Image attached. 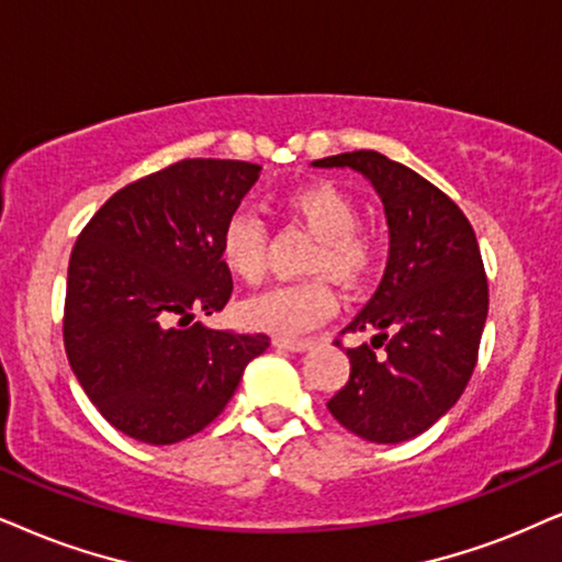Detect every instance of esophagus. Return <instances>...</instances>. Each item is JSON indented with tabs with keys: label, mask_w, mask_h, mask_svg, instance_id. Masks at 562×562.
I'll return each mask as SVG.
<instances>
[{
	"label": "esophagus",
	"mask_w": 562,
	"mask_h": 562,
	"mask_svg": "<svg viewBox=\"0 0 562 562\" xmlns=\"http://www.w3.org/2000/svg\"><path fill=\"white\" fill-rule=\"evenodd\" d=\"M311 342L308 339H295V337H274V347H280V350H293V352H301L308 347Z\"/></svg>",
	"instance_id": "1"
}]
</instances>
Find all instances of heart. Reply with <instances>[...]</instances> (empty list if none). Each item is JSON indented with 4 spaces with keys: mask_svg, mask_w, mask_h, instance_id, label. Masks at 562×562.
Listing matches in <instances>:
<instances>
[{
    "mask_svg": "<svg viewBox=\"0 0 562 562\" xmlns=\"http://www.w3.org/2000/svg\"><path fill=\"white\" fill-rule=\"evenodd\" d=\"M280 207L290 223L314 236L303 265L314 277L248 297L240 303L238 314L251 329L293 337L334 316L339 297L331 277L350 290L373 280L381 246L379 238L360 225L358 202L331 181L295 187L282 196ZM220 257L238 282L257 285L267 269V236L259 220L248 212H236L220 236Z\"/></svg>",
    "mask_w": 562,
    "mask_h": 562,
    "instance_id": "heart-1",
    "label": "heart"
}]
</instances>
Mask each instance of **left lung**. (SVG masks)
I'll list each match as a JSON object with an SVG mask.
<instances>
[{
	"mask_svg": "<svg viewBox=\"0 0 562 562\" xmlns=\"http://www.w3.org/2000/svg\"><path fill=\"white\" fill-rule=\"evenodd\" d=\"M314 166L360 170L381 194L392 233L379 290L342 329L375 337L347 347L350 379L326 409L355 436L400 443L443 417L477 366L487 318L477 236L451 196L386 155L355 150Z\"/></svg>",
	"mask_w": 562,
	"mask_h": 562,
	"instance_id": "obj_1",
	"label": "left lung"
}]
</instances>
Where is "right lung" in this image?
<instances>
[{"label": "right lung", "instance_id": "obj_1", "mask_svg": "<svg viewBox=\"0 0 562 562\" xmlns=\"http://www.w3.org/2000/svg\"><path fill=\"white\" fill-rule=\"evenodd\" d=\"M259 179L244 160L187 158L126 183L72 246L64 350L95 409L124 436L168 446L215 420L267 334L207 329L233 277L220 236Z\"/></svg>", "mask_w": 562, "mask_h": 562}]
</instances>
